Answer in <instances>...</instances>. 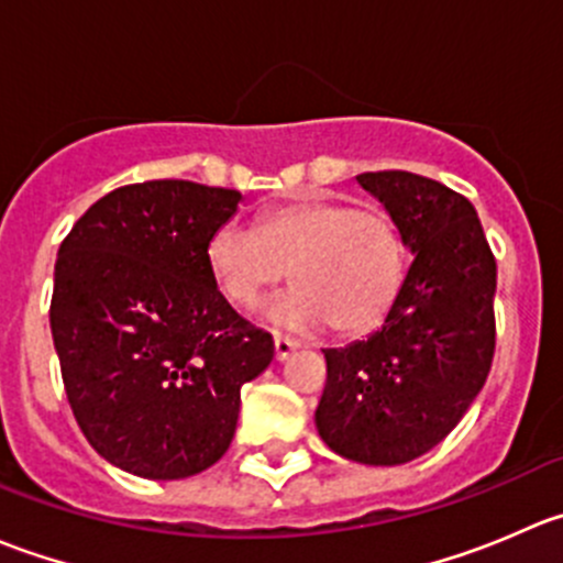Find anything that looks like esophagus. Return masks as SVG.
<instances>
[{"mask_svg":"<svg viewBox=\"0 0 563 563\" xmlns=\"http://www.w3.org/2000/svg\"><path fill=\"white\" fill-rule=\"evenodd\" d=\"M297 349H299L297 340L283 338V334H277V338H275V356H277V360H280V362H286L288 356H291Z\"/></svg>","mask_w":563,"mask_h":563,"instance_id":"esophagus-1","label":"esophagus"}]
</instances>
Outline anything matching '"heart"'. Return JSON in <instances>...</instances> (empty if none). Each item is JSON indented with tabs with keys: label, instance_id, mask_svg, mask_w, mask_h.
Wrapping results in <instances>:
<instances>
[{
	"label": "heart",
	"instance_id": "heart-1",
	"mask_svg": "<svg viewBox=\"0 0 563 563\" xmlns=\"http://www.w3.org/2000/svg\"><path fill=\"white\" fill-rule=\"evenodd\" d=\"M207 264L225 299L253 308L291 269L297 286L266 305V321L291 332L332 323L360 338L387 321L402 291L408 250L384 209L343 198H302L261 225L229 220L207 245Z\"/></svg>",
	"mask_w": 563,
	"mask_h": 563
}]
</instances>
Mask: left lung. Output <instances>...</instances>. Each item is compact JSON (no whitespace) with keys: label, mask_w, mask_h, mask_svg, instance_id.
Masks as SVG:
<instances>
[{"label":"left lung","mask_w":563,"mask_h":563,"mask_svg":"<svg viewBox=\"0 0 563 563\" xmlns=\"http://www.w3.org/2000/svg\"><path fill=\"white\" fill-rule=\"evenodd\" d=\"M397 220L413 261L382 329L323 349L316 428L338 455L400 465L455 430L485 387L496 351V258L476 209L411 172L356 176Z\"/></svg>","instance_id":"1"}]
</instances>
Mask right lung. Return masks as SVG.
<instances>
[{"label":"right lung","instance_id":"1","mask_svg":"<svg viewBox=\"0 0 563 563\" xmlns=\"http://www.w3.org/2000/svg\"><path fill=\"white\" fill-rule=\"evenodd\" d=\"M242 192L185 179L124 185L59 245L51 334L78 428L144 479L201 474L229 450L242 387L269 367L272 334L218 291L209 236Z\"/></svg>","mask_w":563,"mask_h":563}]
</instances>
